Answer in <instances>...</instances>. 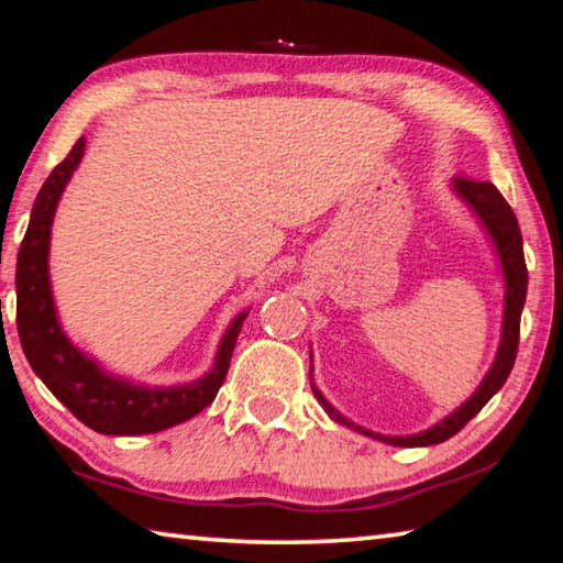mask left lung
Returning <instances> with one entry per match:
<instances>
[{"label": "left lung", "mask_w": 563, "mask_h": 563, "mask_svg": "<svg viewBox=\"0 0 563 563\" xmlns=\"http://www.w3.org/2000/svg\"><path fill=\"white\" fill-rule=\"evenodd\" d=\"M454 188L466 203H470L476 216L482 218V223L487 225V231L492 233L494 243H497V253L501 258V268H504V280H507V298H504V328H501V345L497 352V360L489 369V375L484 377V383L479 389L466 399V402L454 409L450 417H444L440 424H434L432 430L419 432V434H409V437H385L369 430H362V427L352 424L350 419L342 417L335 407H332L325 397H322L316 387L318 402L325 407V412L335 419V422L352 427L362 434L373 437V440L387 442L393 446H430V444H440L444 440H450L462 427L470 422V419L479 412V409L489 402V399L499 393L507 383V377L514 367V360H517V350H519V322H521V308L523 300H527V283H529V273H527V261H523V245H521V231L517 223V216H514L511 206L504 201V196L494 188L489 180H474L466 176H456L454 178Z\"/></svg>", "instance_id": "obj_1"}]
</instances>
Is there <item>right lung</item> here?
<instances>
[{
  "mask_svg": "<svg viewBox=\"0 0 563 563\" xmlns=\"http://www.w3.org/2000/svg\"><path fill=\"white\" fill-rule=\"evenodd\" d=\"M84 156V136L56 166L36 196L30 228L16 258V330L26 360L52 395L69 412L99 434H151L186 422L213 402L231 367L238 332L247 312H241L221 340L216 367L198 383L178 387H136L99 369L76 350L56 322L49 285V235L56 203L66 180Z\"/></svg>",
  "mask_w": 563,
  "mask_h": 563,
  "instance_id": "1",
  "label": "right lung"
}]
</instances>
